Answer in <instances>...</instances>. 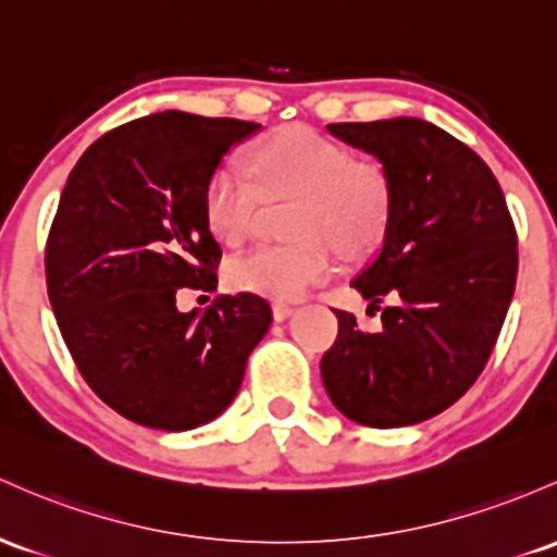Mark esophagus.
Instances as JSON below:
<instances>
[{"mask_svg":"<svg viewBox=\"0 0 557 557\" xmlns=\"http://www.w3.org/2000/svg\"><path fill=\"white\" fill-rule=\"evenodd\" d=\"M293 311H296V309H293L290 304H274V307H272V314H274V320H277V322L288 320V317H293Z\"/></svg>","mask_w":557,"mask_h":557,"instance_id":"obj_1","label":"esophagus"}]
</instances>
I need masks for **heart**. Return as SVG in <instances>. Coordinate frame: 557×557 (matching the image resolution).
<instances>
[{
    "label": "heart",
    "instance_id": "b5f03b06",
    "mask_svg": "<svg viewBox=\"0 0 557 557\" xmlns=\"http://www.w3.org/2000/svg\"><path fill=\"white\" fill-rule=\"evenodd\" d=\"M259 189L232 166L213 169L203 187V222L222 246H240L267 200L296 198L285 246H261L227 267L235 290L298 301L338 272L348 259L370 253L383 240L391 219L386 174L357 163L351 150L309 126L293 124L261 139L248 156Z\"/></svg>",
    "mask_w": 557,
    "mask_h": 557
}]
</instances>
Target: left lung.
Listing matches in <instances>:
<instances>
[{
	"instance_id": "8db88e82",
	"label": "left lung",
	"mask_w": 557,
	"mask_h": 557,
	"mask_svg": "<svg viewBox=\"0 0 557 557\" xmlns=\"http://www.w3.org/2000/svg\"><path fill=\"white\" fill-rule=\"evenodd\" d=\"M327 132L375 156L388 180L386 235L351 288L375 309L383 296L396 304L377 333L335 311L322 383L359 425L423 423L473 386L497 344L516 290V227L492 169L431 121L399 115Z\"/></svg>"
}]
</instances>
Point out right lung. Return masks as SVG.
Returning a JSON list of instances; mask_svg holds the SVG:
<instances>
[{
  "label": "right lung",
  "mask_w": 557,
  "mask_h": 557,
  "mask_svg": "<svg viewBox=\"0 0 557 557\" xmlns=\"http://www.w3.org/2000/svg\"><path fill=\"white\" fill-rule=\"evenodd\" d=\"M261 124L163 110L102 134L73 166L50 240L47 293L73 362L132 423L189 431L237 396L272 325L261 296L180 311L176 290H216L222 248L203 187Z\"/></svg>",
  "instance_id": "1"
}]
</instances>
